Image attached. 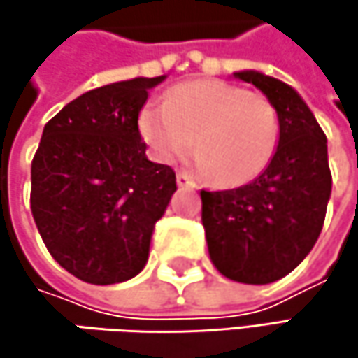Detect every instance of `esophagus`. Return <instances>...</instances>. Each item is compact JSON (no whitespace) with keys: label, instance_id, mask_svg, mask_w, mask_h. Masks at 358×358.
I'll list each match as a JSON object with an SVG mask.
<instances>
[{"label":"esophagus","instance_id":"esophagus-1","mask_svg":"<svg viewBox=\"0 0 358 358\" xmlns=\"http://www.w3.org/2000/svg\"><path fill=\"white\" fill-rule=\"evenodd\" d=\"M176 182H178V186H182V188H184V186H186V188H196V186H194V182L188 178V176H186L184 172H178V176H176Z\"/></svg>","mask_w":358,"mask_h":358}]
</instances>
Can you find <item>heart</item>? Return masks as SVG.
<instances>
[{"mask_svg":"<svg viewBox=\"0 0 358 358\" xmlns=\"http://www.w3.org/2000/svg\"><path fill=\"white\" fill-rule=\"evenodd\" d=\"M138 128L155 159L166 164L196 143L194 168L207 176L215 174L226 186L257 178L271 162L280 138L275 108L222 80L180 85L166 103L143 109Z\"/></svg>","mask_w":358,"mask_h":358,"instance_id":"1","label":"heart"}]
</instances>
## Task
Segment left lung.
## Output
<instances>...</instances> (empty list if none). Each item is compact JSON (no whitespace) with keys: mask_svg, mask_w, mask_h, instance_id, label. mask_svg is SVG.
I'll list each match as a JSON object with an SVG mask.
<instances>
[{"mask_svg":"<svg viewBox=\"0 0 358 358\" xmlns=\"http://www.w3.org/2000/svg\"><path fill=\"white\" fill-rule=\"evenodd\" d=\"M255 85L280 117L267 168L232 190H201L203 228L217 271L243 284L288 275L315 247L331 194L327 138L313 111L286 83L257 70L234 72Z\"/></svg>","mask_w":358,"mask_h":358,"instance_id":"1","label":"left lung"}]
</instances>
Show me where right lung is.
<instances>
[{
    "label": "right lung",
    "instance_id": "add662e5",
    "mask_svg": "<svg viewBox=\"0 0 358 358\" xmlns=\"http://www.w3.org/2000/svg\"><path fill=\"white\" fill-rule=\"evenodd\" d=\"M164 80L93 89L43 128L31 168L33 217L51 257L83 282L108 286L141 273L176 192L174 170L147 159L138 132L149 91Z\"/></svg>",
    "mask_w": 358,
    "mask_h": 358
}]
</instances>
